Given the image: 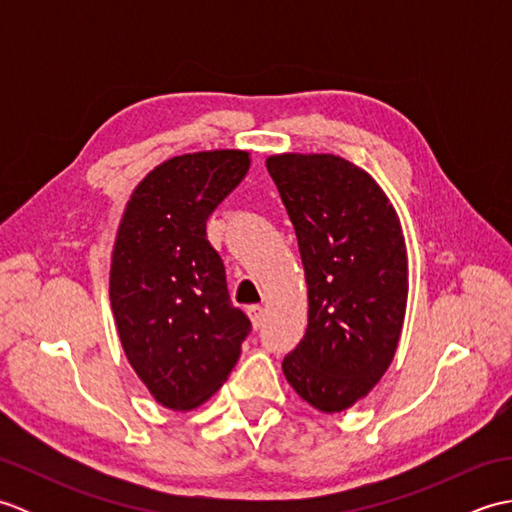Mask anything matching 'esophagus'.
Segmentation results:
<instances>
[{
  "label": "esophagus",
  "mask_w": 512,
  "mask_h": 512,
  "mask_svg": "<svg viewBox=\"0 0 512 512\" xmlns=\"http://www.w3.org/2000/svg\"><path fill=\"white\" fill-rule=\"evenodd\" d=\"M264 308L262 306H248V317H250V323H253V328L259 330L262 328L264 323Z\"/></svg>",
  "instance_id": "esophagus-1"
}]
</instances>
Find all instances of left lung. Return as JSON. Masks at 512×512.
Returning a JSON list of instances; mask_svg holds the SVG:
<instances>
[{
  "mask_svg": "<svg viewBox=\"0 0 512 512\" xmlns=\"http://www.w3.org/2000/svg\"><path fill=\"white\" fill-rule=\"evenodd\" d=\"M295 226L308 284V330L281 369L323 413L356 405L394 361L409 295L398 213L378 182L334 154L266 160Z\"/></svg>",
  "mask_w": 512,
  "mask_h": 512,
  "instance_id": "1",
  "label": "left lung"
}]
</instances>
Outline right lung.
Instances as JSON below:
<instances>
[{
    "mask_svg": "<svg viewBox=\"0 0 512 512\" xmlns=\"http://www.w3.org/2000/svg\"><path fill=\"white\" fill-rule=\"evenodd\" d=\"M250 154L211 149L151 169L118 224L110 301L129 365L162 407L191 411L220 389L250 330L228 299L206 220L244 180Z\"/></svg>",
    "mask_w": 512,
    "mask_h": 512,
    "instance_id": "1",
    "label": "right lung"
}]
</instances>
